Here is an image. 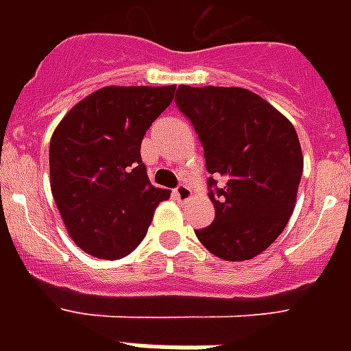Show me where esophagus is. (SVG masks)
<instances>
[{"instance_id": "1", "label": "esophagus", "mask_w": 351, "mask_h": 351, "mask_svg": "<svg viewBox=\"0 0 351 351\" xmlns=\"http://www.w3.org/2000/svg\"><path fill=\"white\" fill-rule=\"evenodd\" d=\"M175 197L178 198L180 202H187V200L193 197V191L186 186V184H180V186L175 189Z\"/></svg>"}]
</instances>
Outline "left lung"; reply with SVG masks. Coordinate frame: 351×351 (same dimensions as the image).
Masks as SVG:
<instances>
[{
    "instance_id": "obj_1",
    "label": "left lung",
    "mask_w": 351,
    "mask_h": 351,
    "mask_svg": "<svg viewBox=\"0 0 351 351\" xmlns=\"http://www.w3.org/2000/svg\"><path fill=\"white\" fill-rule=\"evenodd\" d=\"M175 104L202 143L215 206L213 224L195 233L219 258L250 261L293 213L304 164L295 127L239 87L180 85Z\"/></svg>"
}]
</instances>
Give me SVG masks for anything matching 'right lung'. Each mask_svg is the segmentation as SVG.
I'll return each mask as SVG.
<instances>
[{
  "instance_id": "right-lung-1",
  "label": "right lung",
  "mask_w": 351,
  "mask_h": 351,
  "mask_svg": "<svg viewBox=\"0 0 351 351\" xmlns=\"http://www.w3.org/2000/svg\"><path fill=\"white\" fill-rule=\"evenodd\" d=\"M173 93L175 85L104 87L74 106L52 134V197L74 242L93 256L129 255L169 198L151 186L140 145Z\"/></svg>"
}]
</instances>
